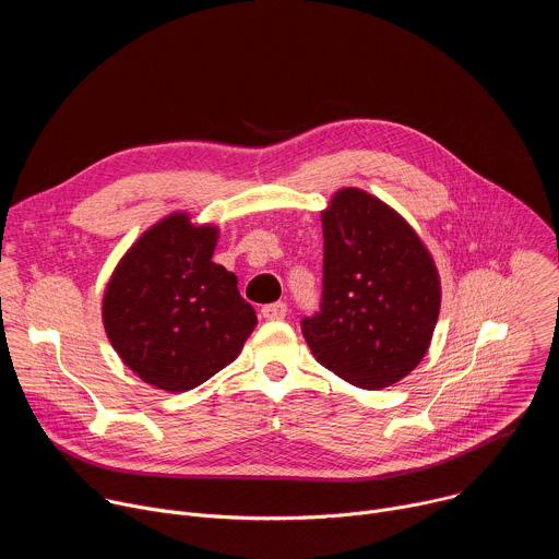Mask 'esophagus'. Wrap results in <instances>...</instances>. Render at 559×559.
<instances>
[{
    "label": "esophagus",
    "instance_id": "34e87169",
    "mask_svg": "<svg viewBox=\"0 0 559 559\" xmlns=\"http://www.w3.org/2000/svg\"><path fill=\"white\" fill-rule=\"evenodd\" d=\"M261 313H263V318H267V321H281V318H285V313H287V305L283 300L270 302V305H263Z\"/></svg>",
    "mask_w": 559,
    "mask_h": 559
}]
</instances>
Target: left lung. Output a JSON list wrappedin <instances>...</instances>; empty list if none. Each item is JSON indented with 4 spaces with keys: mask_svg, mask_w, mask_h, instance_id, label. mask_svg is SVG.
<instances>
[{
    "mask_svg": "<svg viewBox=\"0 0 559 559\" xmlns=\"http://www.w3.org/2000/svg\"><path fill=\"white\" fill-rule=\"evenodd\" d=\"M323 298L305 316L313 358L362 389H382L425 358L440 276L414 227L380 199L343 188L321 214Z\"/></svg>",
    "mask_w": 559,
    "mask_h": 559,
    "instance_id": "8db88e82",
    "label": "left lung"
}]
</instances>
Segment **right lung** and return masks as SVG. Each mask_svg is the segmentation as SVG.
<instances>
[{"mask_svg": "<svg viewBox=\"0 0 559 559\" xmlns=\"http://www.w3.org/2000/svg\"><path fill=\"white\" fill-rule=\"evenodd\" d=\"M218 227L175 212L145 229L115 267L102 316L119 358L147 384L188 391L243 349L257 311L212 261Z\"/></svg>", "mask_w": 559, "mask_h": 559, "instance_id": "1", "label": "right lung"}]
</instances>
